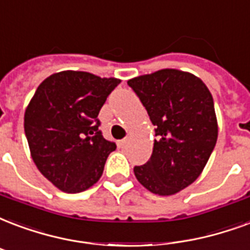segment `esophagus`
<instances>
[{
  "mask_svg": "<svg viewBox=\"0 0 250 250\" xmlns=\"http://www.w3.org/2000/svg\"><path fill=\"white\" fill-rule=\"evenodd\" d=\"M127 144H128V139H122V140H119V142H118V146H119V148H125V146H127Z\"/></svg>",
  "mask_w": 250,
  "mask_h": 250,
  "instance_id": "esophagus-1",
  "label": "esophagus"
}]
</instances>
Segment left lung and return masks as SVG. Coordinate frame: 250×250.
Instances as JSON below:
<instances>
[{"mask_svg": "<svg viewBox=\"0 0 250 250\" xmlns=\"http://www.w3.org/2000/svg\"><path fill=\"white\" fill-rule=\"evenodd\" d=\"M146 107L157 140L149 161L133 167L150 193L173 195L188 188L206 167L218 139L214 100L202 80L161 69L129 80Z\"/></svg>", "mask_w": 250, "mask_h": 250, "instance_id": "left-lung-1", "label": "left lung"}]
</instances>
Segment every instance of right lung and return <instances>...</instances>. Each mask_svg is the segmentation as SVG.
Here are the masks:
<instances>
[{
  "instance_id": "add662e5",
  "label": "right lung",
  "mask_w": 250,
  "mask_h": 250,
  "mask_svg": "<svg viewBox=\"0 0 250 250\" xmlns=\"http://www.w3.org/2000/svg\"><path fill=\"white\" fill-rule=\"evenodd\" d=\"M118 79L64 70L38 86L24 112V133L41 173L65 193L100 180L117 144L102 136L98 114Z\"/></svg>"
}]
</instances>
